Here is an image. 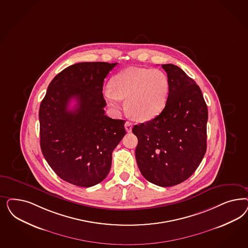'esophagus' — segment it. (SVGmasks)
I'll return each instance as SVG.
<instances>
[{"label":"esophagus","mask_w":248,"mask_h":248,"mask_svg":"<svg viewBox=\"0 0 248 248\" xmlns=\"http://www.w3.org/2000/svg\"><path fill=\"white\" fill-rule=\"evenodd\" d=\"M125 128H126V131H127V132H130L131 129H132V123L129 122V121H126V123H125Z\"/></svg>","instance_id":"obj_1"}]
</instances>
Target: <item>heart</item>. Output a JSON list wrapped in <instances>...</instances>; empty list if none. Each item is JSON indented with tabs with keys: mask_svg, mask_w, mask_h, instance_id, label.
Listing matches in <instances>:
<instances>
[{
	"mask_svg": "<svg viewBox=\"0 0 248 248\" xmlns=\"http://www.w3.org/2000/svg\"><path fill=\"white\" fill-rule=\"evenodd\" d=\"M104 90L108 105L120 108L125 100V110L133 120L148 121L164 109L170 93L167 75L159 69L128 67L115 75Z\"/></svg>",
	"mask_w": 248,
	"mask_h": 248,
	"instance_id": "b5f03b06",
	"label": "heart"
}]
</instances>
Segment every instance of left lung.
<instances>
[{
  "label": "left lung",
  "instance_id": "8db88e82",
  "mask_svg": "<svg viewBox=\"0 0 248 248\" xmlns=\"http://www.w3.org/2000/svg\"><path fill=\"white\" fill-rule=\"evenodd\" d=\"M170 81L164 109L156 118L135 125L137 164L144 178L161 187L187 180L206 152L207 106L199 86L183 69L162 64Z\"/></svg>",
  "mask_w": 248,
  "mask_h": 248
}]
</instances>
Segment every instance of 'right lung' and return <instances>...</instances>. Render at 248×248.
Listing matches in <instances>:
<instances>
[{"label": "right lung", "instance_id": "add662e5", "mask_svg": "<svg viewBox=\"0 0 248 248\" xmlns=\"http://www.w3.org/2000/svg\"><path fill=\"white\" fill-rule=\"evenodd\" d=\"M117 64H72L51 81L41 102L42 153L69 184L91 187L101 183L111 167L112 152L126 134L125 120L105 115L103 82ZM73 99L77 104L70 110Z\"/></svg>", "mask_w": 248, "mask_h": 248}]
</instances>
